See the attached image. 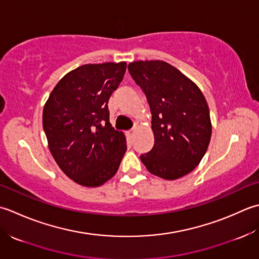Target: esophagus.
I'll list each match as a JSON object with an SVG mask.
<instances>
[{
  "instance_id": "obj_1",
  "label": "esophagus",
  "mask_w": 259,
  "mask_h": 259,
  "mask_svg": "<svg viewBox=\"0 0 259 259\" xmlns=\"http://www.w3.org/2000/svg\"><path fill=\"white\" fill-rule=\"evenodd\" d=\"M134 133H135V128H132L131 131H128V132H127V135H128L130 137H133Z\"/></svg>"
}]
</instances>
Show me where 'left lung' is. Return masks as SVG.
Instances as JSON below:
<instances>
[{
    "label": "left lung",
    "mask_w": 259,
    "mask_h": 259,
    "mask_svg": "<svg viewBox=\"0 0 259 259\" xmlns=\"http://www.w3.org/2000/svg\"><path fill=\"white\" fill-rule=\"evenodd\" d=\"M128 71L145 94L152 114L153 149L140 156L152 174L176 180L191 172L211 137L209 107L199 87L161 60L135 61Z\"/></svg>",
    "instance_id": "8db88e82"
}]
</instances>
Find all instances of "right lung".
<instances>
[{
  "instance_id": "obj_1",
  "label": "right lung",
  "mask_w": 259,
  "mask_h": 259,
  "mask_svg": "<svg viewBox=\"0 0 259 259\" xmlns=\"http://www.w3.org/2000/svg\"><path fill=\"white\" fill-rule=\"evenodd\" d=\"M126 62L83 65L57 83L42 115L55 161L68 178L83 187L112 179L126 152L122 132L109 123L108 100L118 88Z\"/></svg>"
}]
</instances>
